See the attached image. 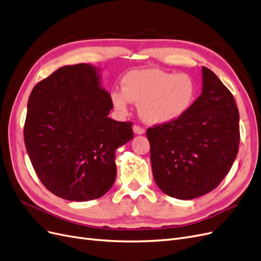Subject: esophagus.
Segmentation results:
<instances>
[{"mask_svg": "<svg viewBox=\"0 0 261 261\" xmlns=\"http://www.w3.org/2000/svg\"><path fill=\"white\" fill-rule=\"evenodd\" d=\"M133 132H134V134H139V136H140V134L144 133L145 130L143 129L142 127H140V125H134V127H133Z\"/></svg>", "mask_w": 261, "mask_h": 261, "instance_id": "obj_1", "label": "esophagus"}]
</instances>
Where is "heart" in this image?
Here are the masks:
<instances>
[{
    "label": "heart",
    "instance_id": "heart-1",
    "mask_svg": "<svg viewBox=\"0 0 261 261\" xmlns=\"http://www.w3.org/2000/svg\"><path fill=\"white\" fill-rule=\"evenodd\" d=\"M195 82L187 73H172L157 68L132 70L122 79V90L112 92V103L127 113L131 102L139 103L142 119L164 124L179 119L194 102Z\"/></svg>",
    "mask_w": 261,
    "mask_h": 261
}]
</instances>
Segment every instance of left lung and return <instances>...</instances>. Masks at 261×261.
Wrapping results in <instances>:
<instances>
[{
    "instance_id": "1",
    "label": "left lung",
    "mask_w": 261,
    "mask_h": 261,
    "mask_svg": "<svg viewBox=\"0 0 261 261\" xmlns=\"http://www.w3.org/2000/svg\"><path fill=\"white\" fill-rule=\"evenodd\" d=\"M201 94L174 121L148 128L154 180L165 194L193 199L228 174L240 143V115L231 92L207 67Z\"/></svg>"
}]
</instances>
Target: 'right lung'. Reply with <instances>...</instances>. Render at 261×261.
I'll use <instances>...</instances> for the list:
<instances>
[{"label":"right lung","instance_id":"right-lung-1","mask_svg":"<svg viewBox=\"0 0 261 261\" xmlns=\"http://www.w3.org/2000/svg\"><path fill=\"white\" fill-rule=\"evenodd\" d=\"M90 64L64 66L33 88L23 139L43 186L71 201L96 199L116 179V149L133 139L132 123L109 118L111 94Z\"/></svg>","mask_w":261,"mask_h":261}]
</instances>
